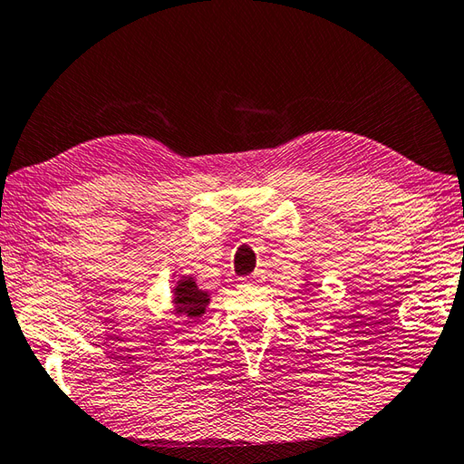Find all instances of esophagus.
<instances>
[{"instance_id": "obj_1", "label": "esophagus", "mask_w": 464, "mask_h": 464, "mask_svg": "<svg viewBox=\"0 0 464 464\" xmlns=\"http://www.w3.org/2000/svg\"><path fill=\"white\" fill-rule=\"evenodd\" d=\"M261 280H264V276H261L259 272H256V274H251L247 277H241V285H256Z\"/></svg>"}]
</instances>
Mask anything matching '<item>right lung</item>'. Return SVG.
Listing matches in <instances>:
<instances>
[{"instance_id":"add662e5","label":"right lung","mask_w":464,"mask_h":464,"mask_svg":"<svg viewBox=\"0 0 464 464\" xmlns=\"http://www.w3.org/2000/svg\"><path fill=\"white\" fill-rule=\"evenodd\" d=\"M174 304L176 313L187 314L188 318H198L205 314V308L208 304V294L198 290L197 284L187 277V280H180L174 290Z\"/></svg>"}]
</instances>
